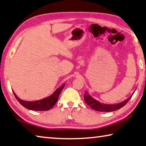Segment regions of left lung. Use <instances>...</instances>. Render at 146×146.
<instances>
[{
  "mask_svg": "<svg viewBox=\"0 0 146 146\" xmlns=\"http://www.w3.org/2000/svg\"><path fill=\"white\" fill-rule=\"evenodd\" d=\"M132 97V95L130 97L126 99L124 102H122L119 104H113V105H107V104H101L98 101L95 100L94 98H92L91 96L88 94L87 92H84V101L88 105L90 106L91 108L97 111H100V112H112L117 111V110L121 108L124 106H125L126 103L130 100V99Z\"/></svg>",
  "mask_w": 146,
  "mask_h": 146,
  "instance_id": "8db88e82",
  "label": "left lung"
}]
</instances>
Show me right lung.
I'll list each match as a JSON object with an SVG mask.
<instances>
[{
    "instance_id": "add662e5",
    "label": "right lung",
    "mask_w": 146,
    "mask_h": 146,
    "mask_svg": "<svg viewBox=\"0 0 146 146\" xmlns=\"http://www.w3.org/2000/svg\"><path fill=\"white\" fill-rule=\"evenodd\" d=\"M65 84L57 89L55 92L50 97H48L46 98L42 99V100L35 101V102H28L25 101L19 98L16 95L15 93L13 92L16 98L17 99L18 101L24 107L27 109H29L32 111H48L53 107L58 99V97L60 93H61L62 89L64 88Z\"/></svg>"
}]
</instances>
